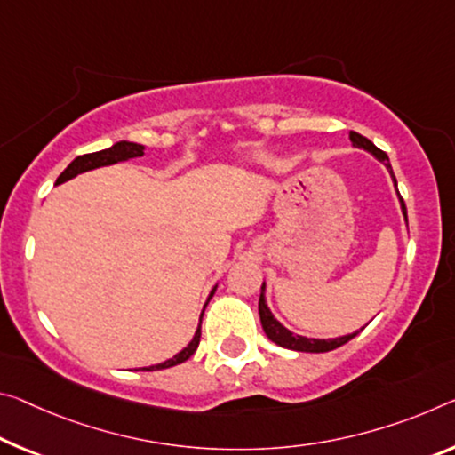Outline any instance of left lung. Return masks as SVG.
I'll return each mask as SVG.
<instances>
[{
    "label": "left lung",
    "mask_w": 455,
    "mask_h": 455,
    "mask_svg": "<svg viewBox=\"0 0 455 455\" xmlns=\"http://www.w3.org/2000/svg\"><path fill=\"white\" fill-rule=\"evenodd\" d=\"M350 141H352V146L371 151V154L377 157L379 162H383L387 165L388 174H391V178H393L395 186H396V178L393 174L391 162H388V156L385 154L383 149H379L371 140H366L364 135H360L356 132H350ZM399 200H401L403 216H405V220H407V208H405V202H403V198H401V194H399ZM259 315H261V326H263L265 334H267V338H269L271 342H275L277 346H281V348H290V350H298V352H330V350L338 348V346H342V344H346L348 340H352V338L358 336L360 331L364 330V328H360L358 331H352V334H348V336L323 338V340H320V338L295 336L293 331H290L285 326H281V323L275 320V315L271 314V309L267 307L265 283L261 285V298H259Z\"/></svg>",
    "instance_id": "obj_1"
}]
</instances>
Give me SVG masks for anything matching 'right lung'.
Listing matches in <instances>:
<instances>
[{"mask_svg": "<svg viewBox=\"0 0 455 455\" xmlns=\"http://www.w3.org/2000/svg\"><path fill=\"white\" fill-rule=\"evenodd\" d=\"M143 149H146V148H143L141 143L119 141V143H115V146H111V148L95 151V154L78 156V157H75V160H72V162L68 164V168L64 170L62 174L59 176V180H56V184L67 182V180L75 178V176H78V174H83V172L100 168V165H111V164H117V162L132 160V157H140V156H143ZM214 291H216V287L211 291V295H208V301H211ZM208 301H206V304H208ZM206 304H204V309H206ZM204 309H202V314H200V323H198V328H196V334H194L190 344L186 346V348H184L182 352H178V355H176L174 358L165 360V363H162V364L143 366L141 371H162V369H170V366L182 364L184 360H188V358L194 355V352H196L198 344H200V328H202V315H204Z\"/></svg>", "mask_w": 455, "mask_h": 455, "instance_id": "add662e5", "label": "right lung"}]
</instances>
